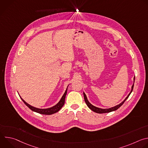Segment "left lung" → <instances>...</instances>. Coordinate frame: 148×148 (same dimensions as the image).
Listing matches in <instances>:
<instances>
[{
  "mask_svg": "<svg viewBox=\"0 0 148 148\" xmlns=\"http://www.w3.org/2000/svg\"><path fill=\"white\" fill-rule=\"evenodd\" d=\"M134 80L135 82V77L134 78ZM134 83L132 86V88H131V91L130 92V93L128 95V96L126 97V98L121 102L119 104L116 105V106L114 107H112V108H107V109H102V108H98V107H96L95 106H94V105H92L88 100L87 98V96L86 95V94L83 92V94H84V100H85V102L87 104V105L88 106V107L92 111L96 112V113H98V114H103V113H108V112H112V111H115L116 110H118L121 106H122V105H123V103H124V102L127 99V98L129 97V96L130 95V94H131V92H132V90H133V88H134Z\"/></svg>",
  "mask_w": 148,
  "mask_h": 148,
  "instance_id": "1",
  "label": "left lung"
}]
</instances>
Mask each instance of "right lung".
Masks as SVG:
<instances>
[{"label":"right lung","instance_id":"obj_1","mask_svg":"<svg viewBox=\"0 0 148 148\" xmlns=\"http://www.w3.org/2000/svg\"><path fill=\"white\" fill-rule=\"evenodd\" d=\"M67 88H68V87H67ZM67 88L64 94H63V95L62 96L61 99L59 101V102L56 105H55L54 106H53L51 108H49L41 109V108H38L34 107L32 106V105H30V104L27 103L25 100H23L21 98V99H22V100L23 101V102L33 111L37 112L38 114H43V115H51V114H55V113L57 112L63 107V105H64V102H65L66 96L67 92Z\"/></svg>","mask_w":148,"mask_h":148}]
</instances>
